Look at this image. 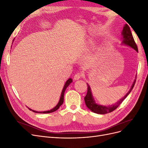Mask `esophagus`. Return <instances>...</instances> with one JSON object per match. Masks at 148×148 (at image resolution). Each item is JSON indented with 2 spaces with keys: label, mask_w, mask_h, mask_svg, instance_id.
<instances>
[{
  "label": "esophagus",
  "mask_w": 148,
  "mask_h": 148,
  "mask_svg": "<svg viewBox=\"0 0 148 148\" xmlns=\"http://www.w3.org/2000/svg\"><path fill=\"white\" fill-rule=\"evenodd\" d=\"M82 74L79 73H78L77 74H75V76H74V80H78L80 79V78H81L82 77Z\"/></svg>",
  "instance_id": "1"
}]
</instances>
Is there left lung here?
<instances>
[{
  "mask_svg": "<svg viewBox=\"0 0 148 148\" xmlns=\"http://www.w3.org/2000/svg\"><path fill=\"white\" fill-rule=\"evenodd\" d=\"M122 44L132 47V49H134V50H135L138 52V51L137 46L135 41H134V39L132 36L130 29V27L127 24H125L123 26V30L122 31ZM135 82H136V79L134 80V82L131 86V88L130 89L129 91L125 95V96H123L122 98H121L120 99H119V101H117V102L115 103L114 104H113L112 105H109L108 106L100 105L96 102L95 100L94 99V97L92 96V94L91 92L90 86H89V84L87 83L88 92H87V95L84 97L85 104H86L87 107L89 110L96 114H106L107 113L111 112H112L117 109V107L120 106L121 103L123 101V100L125 99V98L128 96V95L130 93V92L132 91V90L134 87V85L135 84Z\"/></svg>",
  "mask_w": 148,
  "mask_h": 148,
  "instance_id": "1",
  "label": "left lung"
}]
</instances>
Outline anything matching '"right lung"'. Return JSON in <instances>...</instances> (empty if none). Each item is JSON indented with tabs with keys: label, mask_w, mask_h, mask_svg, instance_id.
I'll use <instances>...</instances> for the list:
<instances>
[{
	"label": "right lung",
	"mask_w": 148,
	"mask_h": 148,
	"mask_svg": "<svg viewBox=\"0 0 148 148\" xmlns=\"http://www.w3.org/2000/svg\"><path fill=\"white\" fill-rule=\"evenodd\" d=\"M73 80L71 78H69L67 81L65 82V84H64V86L63 88V89H62V92H61V95H60V99H59V102H58V104L56 105V106H55L54 107H53V109L49 110H46V111H42V112H38V111H36V110H32L29 109L28 107V109L30 110H32L33 112H35V113H40V114H48V113H51V112H55L59 108L60 106L63 104L64 102V93H65V91L66 90V88L68 87L70 84L71 83H72Z\"/></svg>",
	"instance_id": "add662e5"
}]
</instances>
